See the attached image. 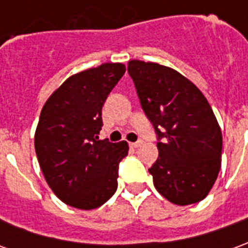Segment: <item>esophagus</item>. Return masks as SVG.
<instances>
[{"label":"esophagus","instance_id":"obj_1","mask_svg":"<svg viewBox=\"0 0 248 248\" xmlns=\"http://www.w3.org/2000/svg\"><path fill=\"white\" fill-rule=\"evenodd\" d=\"M142 143H143V140H138L137 142H131V143H130V146H131V147H140Z\"/></svg>","mask_w":248,"mask_h":248}]
</instances>
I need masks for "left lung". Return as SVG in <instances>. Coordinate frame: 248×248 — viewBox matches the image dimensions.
<instances>
[{
  "mask_svg": "<svg viewBox=\"0 0 248 248\" xmlns=\"http://www.w3.org/2000/svg\"><path fill=\"white\" fill-rule=\"evenodd\" d=\"M142 110L156 135L159 155L149 169L158 192L171 203L201 202L218 178L222 131L201 90L174 69L130 61Z\"/></svg>",
  "mask_w": 248,
  "mask_h": 248,
  "instance_id": "left-lung-1",
  "label": "left lung"
}]
</instances>
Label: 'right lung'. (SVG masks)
Here are the masks:
<instances>
[{"mask_svg":"<svg viewBox=\"0 0 248 248\" xmlns=\"http://www.w3.org/2000/svg\"><path fill=\"white\" fill-rule=\"evenodd\" d=\"M126 71L122 63H103L69 77L46 101L35 130V154L46 182L62 202L92 210L118 187L119 162L126 142L99 140L102 106Z\"/></svg>","mask_w":248,"mask_h":248,"instance_id":"1","label":"right lung"}]
</instances>
